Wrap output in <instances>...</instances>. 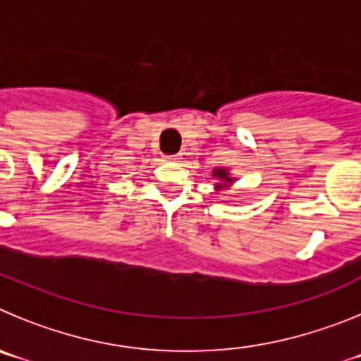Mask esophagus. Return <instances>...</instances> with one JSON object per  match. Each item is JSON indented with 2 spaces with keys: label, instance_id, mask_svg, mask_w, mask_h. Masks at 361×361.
<instances>
[{
  "label": "esophagus",
  "instance_id": "obj_1",
  "mask_svg": "<svg viewBox=\"0 0 361 361\" xmlns=\"http://www.w3.org/2000/svg\"><path fill=\"white\" fill-rule=\"evenodd\" d=\"M166 161H170V162H178L180 161V155H166Z\"/></svg>",
  "mask_w": 361,
  "mask_h": 361
}]
</instances>
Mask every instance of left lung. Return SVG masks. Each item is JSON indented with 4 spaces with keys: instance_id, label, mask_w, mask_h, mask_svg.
Returning <instances> with one entry per match:
<instances>
[{
    "instance_id": "8db88e82",
    "label": "left lung",
    "mask_w": 361,
    "mask_h": 361,
    "mask_svg": "<svg viewBox=\"0 0 361 361\" xmlns=\"http://www.w3.org/2000/svg\"><path fill=\"white\" fill-rule=\"evenodd\" d=\"M213 177L219 180V184H215L216 190H226V188L231 186V184L235 183V178L229 175V171L226 170V168H215V170H213Z\"/></svg>"
}]
</instances>
